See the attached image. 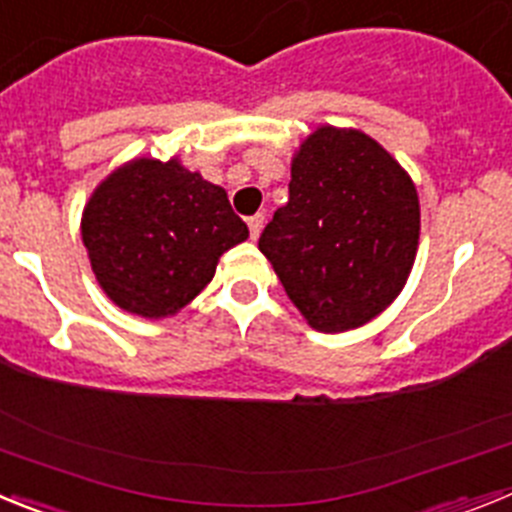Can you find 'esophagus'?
<instances>
[{
  "instance_id": "1",
  "label": "esophagus",
  "mask_w": 512,
  "mask_h": 512,
  "mask_svg": "<svg viewBox=\"0 0 512 512\" xmlns=\"http://www.w3.org/2000/svg\"><path fill=\"white\" fill-rule=\"evenodd\" d=\"M264 223H266L264 212H259V215L248 217V230H251V238H253V241H256V238H259V235H261V230H264Z\"/></svg>"
}]
</instances>
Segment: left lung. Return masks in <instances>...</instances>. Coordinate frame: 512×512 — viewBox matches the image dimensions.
<instances>
[{
	"instance_id": "left-lung-1",
	"label": "left lung",
	"mask_w": 512,
	"mask_h": 512,
	"mask_svg": "<svg viewBox=\"0 0 512 512\" xmlns=\"http://www.w3.org/2000/svg\"><path fill=\"white\" fill-rule=\"evenodd\" d=\"M418 238L408 171L361 130L320 125L292 156L289 200L261 233L259 251L310 328L343 333L395 302Z\"/></svg>"
}]
</instances>
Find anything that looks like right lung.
I'll use <instances>...</instances> for the list:
<instances>
[{"label": "right lung", "instance_id": "right-lung-1", "mask_svg": "<svg viewBox=\"0 0 512 512\" xmlns=\"http://www.w3.org/2000/svg\"><path fill=\"white\" fill-rule=\"evenodd\" d=\"M248 238L228 192L179 158H133L107 174L81 212V241L104 295L140 318H171Z\"/></svg>", "mask_w": 512, "mask_h": 512}]
</instances>
